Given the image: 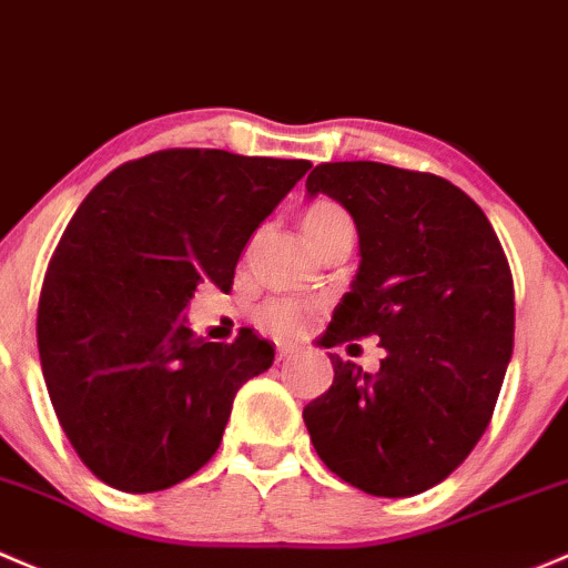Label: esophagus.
<instances>
[{"label":"esophagus","mask_w":568,"mask_h":568,"mask_svg":"<svg viewBox=\"0 0 568 568\" xmlns=\"http://www.w3.org/2000/svg\"><path fill=\"white\" fill-rule=\"evenodd\" d=\"M296 354V348L294 345H285V343H277V359L280 362H285V359H291V356Z\"/></svg>","instance_id":"obj_1"}]
</instances>
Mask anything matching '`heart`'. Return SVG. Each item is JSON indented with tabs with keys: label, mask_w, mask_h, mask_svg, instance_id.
<instances>
[{
	"label": "heart",
	"mask_w": 568,
	"mask_h": 568,
	"mask_svg": "<svg viewBox=\"0 0 568 568\" xmlns=\"http://www.w3.org/2000/svg\"><path fill=\"white\" fill-rule=\"evenodd\" d=\"M343 225L351 223L348 212H345L339 204H332V201H318L304 212L302 217V231L307 236L310 247L318 242L321 236L329 234L334 229H343ZM253 318L261 329L268 334H277V337H294L304 329L310 318V304L300 300H288V296H274V300L261 302L258 307L253 310Z\"/></svg>",
	"instance_id": "1"
}]
</instances>
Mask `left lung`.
<instances>
[{"instance_id":"1","label":"left lung","mask_w":568,"mask_h":568,"mask_svg":"<svg viewBox=\"0 0 568 568\" xmlns=\"http://www.w3.org/2000/svg\"><path fill=\"white\" fill-rule=\"evenodd\" d=\"M326 193L359 231V272L324 348L378 337L375 375L329 354V392L304 408L326 468L381 498L440 485L493 419L515 345V283L476 201L446 179L354 160L321 163Z\"/></svg>"}]
</instances>
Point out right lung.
<instances>
[{
	"label": "right lung",
	"mask_w": 568,
	"mask_h": 568,
	"mask_svg": "<svg viewBox=\"0 0 568 568\" xmlns=\"http://www.w3.org/2000/svg\"><path fill=\"white\" fill-rule=\"evenodd\" d=\"M310 165L163 149L83 199L48 264L38 348L59 425L100 481L158 493L217 452L274 348L253 329L206 343L182 313L199 283L231 291L247 239Z\"/></svg>",
	"instance_id": "right-lung-1"
}]
</instances>
